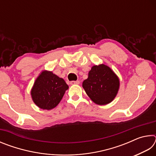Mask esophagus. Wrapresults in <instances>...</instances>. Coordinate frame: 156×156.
Masks as SVG:
<instances>
[{
  "mask_svg": "<svg viewBox=\"0 0 156 156\" xmlns=\"http://www.w3.org/2000/svg\"><path fill=\"white\" fill-rule=\"evenodd\" d=\"M70 84H80V81H78V80H76V81H71V82H70Z\"/></svg>",
  "mask_w": 156,
  "mask_h": 156,
  "instance_id": "esophagus-1",
  "label": "esophagus"
}]
</instances>
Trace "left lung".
<instances>
[{
    "mask_svg": "<svg viewBox=\"0 0 156 156\" xmlns=\"http://www.w3.org/2000/svg\"><path fill=\"white\" fill-rule=\"evenodd\" d=\"M119 86L118 78L104 64L92 67L88 78L83 83V87L88 96L95 103L100 105L112 102L118 93Z\"/></svg>",
    "mask_w": 156,
    "mask_h": 156,
    "instance_id": "1",
    "label": "left lung"
}]
</instances>
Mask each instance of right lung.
<instances>
[{
    "label": "right lung",
    "instance_id": "add662e5",
    "mask_svg": "<svg viewBox=\"0 0 156 156\" xmlns=\"http://www.w3.org/2000/svg\"><path fill=\"white\" fill-rule=\"evenodd\" d=\"M68 88L62 78L51 72L44 71L34 83L31 97L41 109L50 110L58 105Z\"/></svg>",
    "mask_w": 156,
    "mask_h": 156
}]
</instances>
